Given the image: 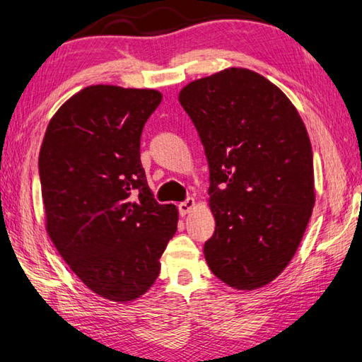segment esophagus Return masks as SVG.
I'll return each mask as SVG.
<instances>
[{
  "label": "esophagus",
  "mask_w": 362,
  "mask_h": 362,
  "mask_svg": "<svg viewBox=\"0 0 362 362\" xmlns=\"http://www.w3.org/2000/svg\"><path fill=\"white\" fill-rule=\"evenodd\" d=\"M180 214L181 216H187V214H189L194 207H196V201H194L192 197H189V199H186L185 202H180Z\"/></svg>",
  "instance_id": "34e87169"
}]
</instances>
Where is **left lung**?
Instances as JSON below:
<instances>
[{"label":"left lung","mask_w":362,"mask_h":362,"mask_svg":"<svg viewBox=\"0 0 362 362\" xmlns=\"http://www.w3.org/2000/svg\"><path fill=\"white\" fill-rule=\"evenodd\" d=\"M211 170L209 268L238 291L274 281L294 258L315 206L312 145L291 99L248 68H225L180 91Z\"/></svg>","instance_id":"1"}]
</instances>
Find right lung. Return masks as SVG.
Masks as SVG:
<instances>
[{
  "instance_id": "add662e5",
  "label": "right lung",
  "mask_w": 362,
  "mask_h": 362,
  "mask_svg": "<svg viewBox=\"0 0 362 362\" xmlns=\"http://www.w3.org/2000/svg\"><path fill=\"white\" fill-rule=\"evenodd\" d=\"M161 98L150 88L86 86L52 116L40 145L47 233L83 284L111 302L137 300L153 286L177 228V207L156 204L140 163V135Z\"/></svg>"
}]
</instances>
